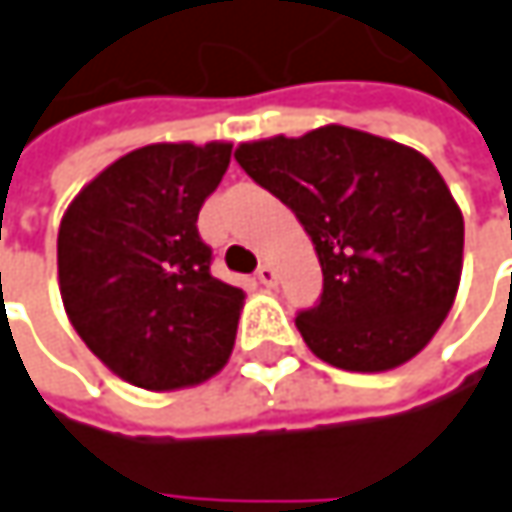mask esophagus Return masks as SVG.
Listing matches in <instances>:
<instances>
[{
  "mask_svg": "<svg viewBox=\"0 0 512 512\" xmlns=\"http://www.w3.org/2000/svg\"><path fill=\"white\" fill-rule=\"evenodd\" d=\"M257 281H260L263 287H275V284H278V269H275L272 263H263V266L257 269Z\"/></svg>",
  "mask_w": 512,
  "mask_h": 512,
  "instance_id": "1",
  "label": "esophagus"
}]
</instances>
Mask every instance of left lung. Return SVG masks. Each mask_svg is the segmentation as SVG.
Returning a JSON list of instances; mask_svg holds the SVG:
<instances>
[{"instance_id":"obj_1","label":"left lung","mask_w":512,"mask_h":512,"mask_svg":"<svg viewBox=\"0 0 512 512\" xmlns=\"http://www.w3.org/2000/svg\"><path fill=\"white\" fill-rule=\"evenodd\" d=\"M237 163L296 213L322 275L299 313L307 349L346 372H390L440 331L463 272V213L422 152L349 125L240 143Z\"/></svg>"}]
</instances>
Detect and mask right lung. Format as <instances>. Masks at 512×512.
<instances>
[{
  "label": "right lung",
  "instance_id": "add662e5",
  "mask_svg": "<svg viewBox=\"0 0 512 512\" xmlns=\"http://www.w3.org/2000/svg\"><path fill=\"white\" fill-rule=\"evenodd\" d=\"M231 143H152L105 166L64 210L58 287L72 328L117 378L169 393L231 357L240 287L210 275L196 219Z\"/></svg>",
  "mask_w": 512,
  "mask_h": 512
}]
</instances>
